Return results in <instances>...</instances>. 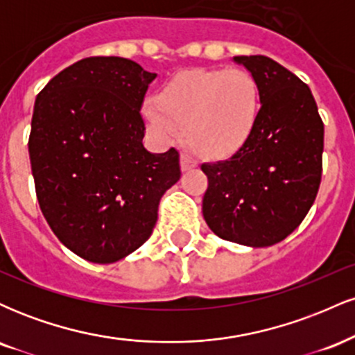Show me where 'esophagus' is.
<instances>
[{
    "instance_id": "obj_1",
    "label": "esophagus",
    "mask_w": 355,
    "mask_h": 355,
    "mask_svg": "<svg viewBox=\"0 0 355 355\" xmlns=\"http://www.w3.org/2000/svg\"><path fill=\"white\" fill-rule=\"evenodd\" d=\"M180 162H182V172H190V170H193L195 166H197V162L191 160L189 155H185V153L182 155Z\"/></svg>"
}]
</instances>
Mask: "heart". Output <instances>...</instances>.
<instances>
[{
  "label": "heart",
  "instance_id": "b5f03b06",
  "mask_svg": "<svg viewBox=\"0 0 355 355\" xmlns=\"http://www.w3.org/2000/svg\"><path fill=\"white\" fill-rule=\"evenodd\" d=\"M145 107L152 132L164 138L183 130L187 145L209 162L227 160L250 140L260 116V88L240 68H190L178 71Z\"/></svg>",
  "mask_w": 355,
  "mask_h": 355
}]
</instances>
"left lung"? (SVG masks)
<instances>
[{
	"label": "left lung",
	"mask_w": 355,
	"mask_h": 355,
	"mask_svg": "<svg viewBox=\"0 0 355 355\" xmlns=\"http://www.w3.org/2000/svg\"><path fill=\"white\" fill-rule=\"evenodd\" d=\"M257 80L260 116L248 144L203 164L202 211L220 239L268 247L291 235L311 210L322 175L324 123L311 88L267 56H234Z\"/></svg>",
	"instance_id": "obj_1"
}]
</instances>
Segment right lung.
Here are the masks:
<instances>
[{"instance_id": "right-lung-1", "label": "right lung", "mask_w": 355, "mask_h": 355, "mask_svg": "<svg viewBox=\"0 0 355 355\" xmlns=\"http://www.w3.org/2000/svg\"><path fill=\"white\" fill-rule=\"evenodd\" d=\"M157 78L120 56L73 63L36 96L28 141L36 197L73 254L113 263L141 247L162 195L180 180L175 148H145L140 107Z\"/></svg>"}]
</instances>
